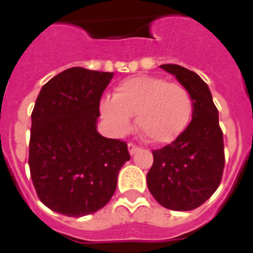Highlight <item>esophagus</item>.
Instances as JSON below:
<instances>
[{"label": "esophagus", "mask_w": 253, "mask_h": 253, "mask_svg": "<svg viewBox=\"0 0 253 253\" xmlns=\"http://www.w3.org/2000/svg\"><path fill=\"white\" fill-rule=\"evenodd\" d=\"M139 150V147L136 146V144H134V143H128V152H130L131 155H134L136 151Z\"/></svg>", "instance_id": "1"}]
</instances>
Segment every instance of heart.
Returning <instances> with one entry per match:
<instances>
[{
	"mask_svg": "<svg viewBox=\"0 0 253 253\" xmlns=\"http://www.w3.org/2000/svg\"><path fill=\"white\" fill-rule=\"evenodd\" d=\"M99 113L114 135H125L136 115V127L151 143L169 144L188 127L193 114L189 90L163 77L136 76L115 87L113 98L99 102Z\"/></svg>",
	"mask_w": 253,
	"mask_h": 253,
	"instance_id": "b5f03b06",
	"label": "heart"
}]
</instances>
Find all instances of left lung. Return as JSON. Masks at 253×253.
Masks as SVG:
<instances>
[{
	"label": "left lung",
	"mask_w": 253,
	"mask_h": 253,
	"mask_svg": "<svg viewBox=\"0 0 253 253\" xmlns=\"http://www.w3.org/2000/svg\"><path fill=\"white\" fill-rule=\"evenodd\" d=\"M160 67L189 90L193 119L174 142L152 151L154 164L147 173V185L162 206L188 211L206 202L219 186L224 168L223 132L206 83L181 65Z\"/></svg>",
	"instance_id": "1"
}]
</instances>
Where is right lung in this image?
<instances>
[{
    "label": "right lung",
    "instance_id": "1",
    "mask_svg": "<svg viewBox=\"0 0 253 253\" xmlns=\"http://www.w3.org/2000/svg\"><path fill=\"white\" fill-rule=\"evenodd\" d=\"M113 73L73 67L43 85L31 113L30 174L39 200L53 211H98L117 189L127 143L98 134L99 101Z\"/></svg>",
    "mask_w": 253,
    "mask_h": 253
}]
</instances>
